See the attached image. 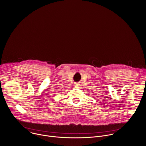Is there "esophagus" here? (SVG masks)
<instances>
[{
    "mask_svg": "<svg viewBox=\"0 0 146 146\" xmlns=\"http://www.w3.org/2000/svg\"><path fill=\"white\" fill-rule=\"evenodd\" d=\"M74 86L76 88H80V83H75Z\"/></svg>",
    "mask_w": 146,
    "mask_h": 146,
    "instance_id": "esophagus-1",
    "label": "esophagus"
}]
</instances>
